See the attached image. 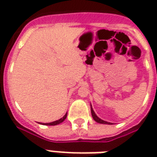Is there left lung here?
<instances>
[{
	"mask_svg": "<svg viewBox=\"0 0 157 157\" xmlns=\"http://www.w3.org/2000/svg\"><path fill=\"white\" fill-rule=\"evenodd\" d=\"M90 108H91V114H92V117H93L94 120L96 122H98V123H99V124H112V123H111V122H107V121H103V120L100 119L99 117L97 116V115L95 114V112H94L93 110V107H92V105L90 104Z\"/></svg>",
	"mask_w": 157,
	"mask_h": 157,
	"instance_id": "left-lung-1",
	"label": "left lung"
}]
</instances>
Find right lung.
Masks as SVG:
<instances>
[{
	"mask_svg": "<svg viewBox=\"0 0 157 157\" xmlns=\"http://www.w3.org/2000/svg\"><path fill=\"white\" fill-rule=\"evenodd\" d=\"M67 115V112L66 114L64 115L63 117H62V118H60L59 120H58V121H53V122H50V123H40V124H44V125H57V124L62 123V122L64 120L66 119Z\"/></svg>",
	"mask_w": 157,
	"mask_h": 157,
	"instance_id": "1",
	"label": "right lung"
}]
</instances>
